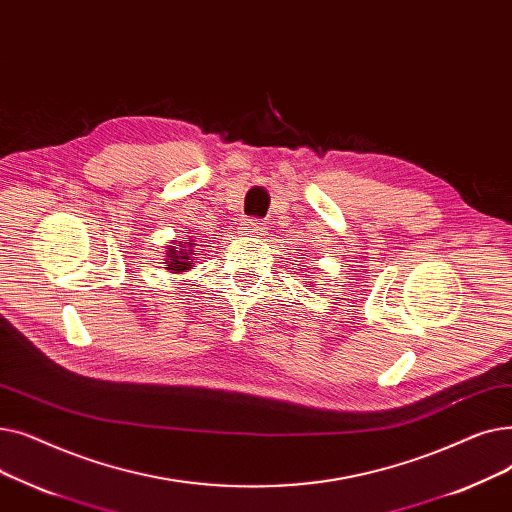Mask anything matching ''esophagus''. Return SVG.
<instances>
[{
  "label": "esophagus",
  "mask_w": 512,
  "mask_h": 512,
  "mask_svg": "<svg viewBox=\"0 0 512 512\" xmlns=\"http://www.w3.org/2000/svg\"><path fill=\"white\" fill-rule=\"evenodd\" d=\"M239 233L246 235V237H258V235H264V225L260 221H254V218H250V221H246L239 227Z\"/></svg>",
  "instance_id": "obj_1"
}]
</instances>
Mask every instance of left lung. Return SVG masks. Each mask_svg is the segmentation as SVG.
<instances>
[{"label": "left lung", "instance_id": "obj_1", "mask_svg": "<svg viewBox=\"0 0 512 512\" xmlns=\"http://www.w3.org/2000/svg\"><path fill=\"white\" fill-rule=\"evenodd\" d=\"M306 287H312V281H308V283H306Z\"/></svg>", "mask_w": 512, "mask_h": 512}]
</instances>
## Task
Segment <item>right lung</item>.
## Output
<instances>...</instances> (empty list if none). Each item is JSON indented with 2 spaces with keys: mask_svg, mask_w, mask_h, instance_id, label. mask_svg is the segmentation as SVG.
I'll list each match as a JSON object with an SVG mask.
<instances>
[{
  "mask_svg": "<svg viewBox=\"0 0 512 512\" xmlns=\"http://www.w3.org/2000/svg\"><path fill=\"white\" fill-rule=\"evenodd\" d=\"M166 256H164V266L166 273H173V275H185L187 271L193 269V264H196V241L193 237H183L181 241L177 239H170L166 243Z\"/></svg>",
  "mask_w": 512,
  "mask_h": 512,
  "instance_id": "1",
  "label": "right lung"
}]
</instances>
